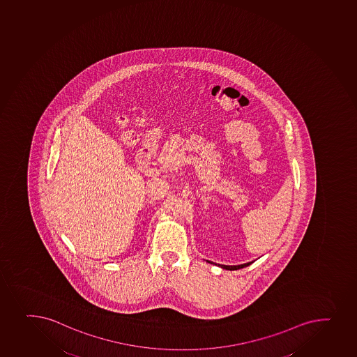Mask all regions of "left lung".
I'll return each instance as SVG.
<instances>
[{"label":"left lung","instance_id":"8db88e82","mask_svg":"<svg viewBox=\"0 0 357 357\" xmlns=\"http://www.w3.org/2000/svg\"><path fill=\"white\" fill-rule=\"evenodd\" d=\"M252 262L244 263V264H240V266H221V268L223 269H227V271H237V269H241V268H244V266H248L249 264H252Z\"/></svg>","mask_w":357,"mask_h":357}]
</instances>
